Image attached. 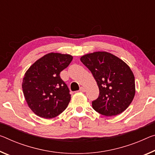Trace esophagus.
I'll use <instances>...</instances> for the list:
<instances>
[{
	"instance_id": "34e87169",
	"label": "esophagus",
	"mask_w": 155,
	"mask_h": 155,
	"mask_svg": "<svg viewBox=\"0 0 155 155\" xmlns=\"http://www.w3.org/2000/svg\"><path fill=\"white\" fill-rule=\"evenodd\" d=\"M79 91H80V92H85V88L84 87H81Z\"/></svg>"
}]
</instances>
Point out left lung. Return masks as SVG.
Here are the masks:
<instances>
[{"label": "left lung", "instance_id": "8db88e82", "mask_svg": "<svg viewBox=\"0 0 155 155\" xmlns=\"http://www.w3.org/2000/svg\"><path fill=\"white\" fill-rule=\"evenodd\" d=\"M92 72L99 89L92 107L99 114L115 116L126 110L135 94L134 76L124 61L107 51H96L81 57Z\"/></svg>", "mask_w": 155, "mask_h": 155}]
</instances>
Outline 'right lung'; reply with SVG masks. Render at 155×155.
Returning a JSON list of instances; mask_svg holds the SVG:
<instances>
[{
  "instance_id": "add662e5",
  "label": "right lung",
  "mask_w": 155,
  "mask_h": 155,
  "mask_svg": "<svg viewBox=\"0 0 155 155\" xmlns=\"http://www.w3.org/2000/svg\"><path fill=\"white\" fill-rule=\"evenodd\" d=\"M72 58L70 54L49 53L36 61L25 74L22 83L25 99L37 116L51 119L68 107L71 94L60 73Z\"/></svg>"
}]
</instances>
